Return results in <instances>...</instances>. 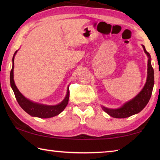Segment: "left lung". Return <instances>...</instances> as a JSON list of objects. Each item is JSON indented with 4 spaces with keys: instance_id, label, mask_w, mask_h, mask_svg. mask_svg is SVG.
I'll use <instances>...</instances> for the list:
<instances>
[{
    "instance_id": "left-lung-1",
    "label": "left lung",
    "mask_w": 160,
    "mask_h": 160,
    "mask_svg": "<svg viewBox=\"0 0 160 160\" xmlns=\"http://www.w3.org/2000/svg\"><path fill=\"white\" fill-rule=\"evenodd\" d=\"M145 53L148 57V77L146 83L142 90L133 99L126 102L122 107L118 109H109V108L102 107V109L108 114L116 118H127L129 116L139 113L144 109L150 100L152 92L154 82V70L151 65V57L145 49V47L142 45Z\"/></svg>"
}]
</instances>
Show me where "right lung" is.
I'll list each match as a JSON object with an SVG mask.
<instances>
[{
	"instance_id": "1",
	"label": "right lung",
	"mask_w": 160,
	"mask_h": 160,
	"mask_svg": "<svg viewBox=\"0 0 160 160\" xmlns=\"http://www.w3.org/2000/svg\"><path fill=\"white\" fill-rule=\"evenodd\" d=\"M18 51H16L14 56L12 57V67L10 71V85L14 92L15 98L17 99L18 104L22 107L25 112L34 117H39L42 118H47L53 117V116L58 115L64 110L65 108L67 106L69 100V88L67 90V94L65 99L62 101L60 104L57 105H44L39 103H36L32 102L30 100L27 99L25 97H24L20 93V92L18 90V89L16 87L14 82V77H13V69H14V58L16 53Z\"/></svg>"
}]
</instances>
